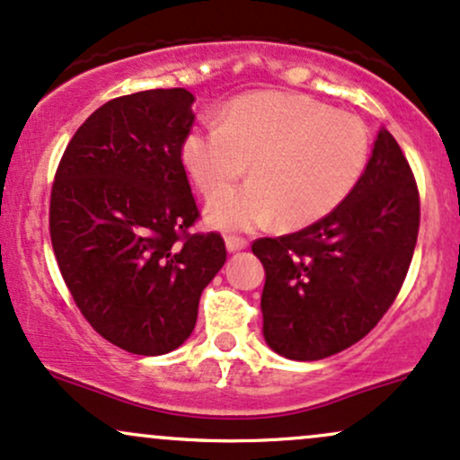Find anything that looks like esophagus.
I'll return each mask as SVG.
<instances>
[{"mask_svg": "<svg viewBox=\"0 0 460 460\" xmlns=\"http://www.w3.org/2000/svg\"><path fill=\"white\" fill-rule=\"evenodd\" d=\"M247 245L250 243H247V239H243V236H234V234L226 236V250L228 252H241L245 250Z\"/></svg>", "mask_w": 460, "mask_h": 460, "instance_id": "esophagus-1", "label": "esophagus"}]
</instances>
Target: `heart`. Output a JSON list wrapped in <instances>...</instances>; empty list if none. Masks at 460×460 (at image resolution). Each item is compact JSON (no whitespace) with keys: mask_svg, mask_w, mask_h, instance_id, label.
<instances>
[{"mask_svg":"<svg viewBox=\"0 0 460 460\" xmlns=\"http://www.w3.org/2000/svg\"><path fill=\"white\" fill-rule=\"evenodd\" d=\"M369 152L363 119L280 91L236 97L219 126L182 141L184 169L204 195L225 190L252 163V183L208 206V219L224 230L256 228L276 215L285 228L323 219L363 178Z\"/></svg>","mask_w":460,"mask_h":460,"instance_id":"obj_1","label":"heart"}]
</instances>
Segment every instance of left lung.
Instances as JSON below:
<instances>
[{"label": "left lung", "instance_id": "8db88e82", "mask_svg": "<svg viewBox=\"0 0 460 460\" xmlns=\"http://www.w3.org/2000/svg\"><path fill=\"white\" fill-rule=\"evenodd\" d=\"M417 232L415 175L383 128L363 178L332 213L252 243L265 267L267 345L291 360H319L360 341L400 293Z\"/></svg>", "mask_w": 460, "mask_h": 460}]
</instances>
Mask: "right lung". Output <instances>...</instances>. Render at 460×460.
Returning a JSON list of instances; mask_svg holds the SVG:
<instances>
[{
  "label": "right lung",
  "mask_w": 460,
  "mask_h": 460,
  "mask_svg": "<svg viewBox=\"0 0 460 460\" xmlns=\"http://www.w3.org/2000/svg\"><path fill=\"white\" fill-rule=\"evenodd\" d=\"M187 89H152L97 108L66 146L49 199V236L71 297L106 341L161 356L198 322L199 296L226 262L198 221L182 164L193 128Z\"/></svg>",
  "instance_id": "obj_1"
}]
</instances>
